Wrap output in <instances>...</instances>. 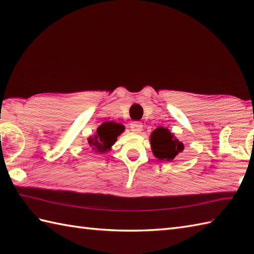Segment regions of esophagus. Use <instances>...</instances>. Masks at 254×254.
<instances>
[{"instance_id":"1","label":"esophagus","mask_w":254,"mask_h":254,"mask_svg":"<svg viewBox=\"0 0 254 254\" xmlns=\"http://www.w3.org/2000/svg\"><path fill=\"white\" fill-rule=\"evenodd\" d=\"M130 128L134 133H139L143 130V124L138 121H134L130 124Z\"/></svg>"}]
</instances>
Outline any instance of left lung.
I'll use <instances>...</instances> for the list:
<instances>
[{
	"mask_svg": "<svg viewBox=\"0 0 254 254\" xmlns=\"http://www.w3.org/2000/svg\"><path fill=\"white\" fill-rule=\"evenodd\" d=\"M150 146L153 154L159 160L171 161L181 153L185 146L168 128L159 127L150 134Z\"/></svg>",
	"mask_w": 254,
	"mask_h": 254,
	"instance_id": "left-lung-1",
	"label": "left lung"
}]
</instances>
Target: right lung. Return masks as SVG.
Masks as SVG:
<instances>
[{
	"mask_svg": "<svg viewBox=\"0 0 254 254\" xmlns=\"http://www.w3.org/2000/svg\"><path fill=\"white\" fill-rule=\"evenodd\" d=\"M124 131V127L120 123L107 121L97 128L93 136L87 138L89 148L96 154L109 152L111 146L117 142V137Z\"/></svg>",
	"mask_w": 254,
	"mask_h": 254,
	"instance_id": "obj_1",
	"label": "right lung"
}]
</instances>
